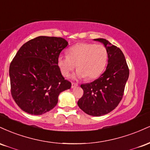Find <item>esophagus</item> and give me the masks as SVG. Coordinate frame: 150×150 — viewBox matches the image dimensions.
Masks as SVG:
<instances>
[{"label": "esophagus", "mask_w": 150, "mask_h": 150, "mask_svg": "<svg viewBox=\"0 0 150 150\" xmlns=\"http://www.w3.org/2000/svg\"><path fill=\"white\" fill-rule=\"evenodd\" d=\"M77 85H77V83H75V82H72L71 87H72V88H75V87H76Z\"/></svg>", "instance_id": "esophagus-1"}]
</instances>
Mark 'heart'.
<instances>
[{
    "instance_id": "heart-1",
    "label": "heart",
    "mask_w": 150,
    "mask_h": 150,
    "mask_svg": "<svg viewBox=\"0 0 150 150\" xmlns=\"http://www.w3.org/2000/svg\"><path fill=\"white\" fill-rule=\"evenodd\" d=\"M107 49L104 45L92 43H78L68 49V55L58 58L62 75L68 77L77 66V78L93 80L104 72L108 62Z\"/></svg>"
}]
</instances>
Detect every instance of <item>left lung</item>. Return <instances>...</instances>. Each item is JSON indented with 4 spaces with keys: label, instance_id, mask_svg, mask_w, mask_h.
<instances>
[{
    "label": "left lung",
    "instance_id": "left-lung-1",
    "mask_svg": "<svg viewBox=\"0 0 150 150\" xmlns=\"http://www.w3.org/2000/svg\"><path fill=\"white\" fill-rule=\"evenodd\" d=\"M104 44L108 54L104 73L90 83L80 85L84 91L77 105L84 112L101 116L112 111L123 98L129 77V69L122 51L104 39H95Z\"/></svg>",
    "mask_w": 150,
    "mask_h": 150
}]
</instances>
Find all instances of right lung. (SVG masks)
<instances>
[{"label":"right lung","instance_id":"right-lung-1","mask_svg":"<svg viewBox=\"0 0 150 150\" xmlns=\"http://www.w3.org/2000/svg\"><path fill=\"white\" fill-rule=\"evenodd\" d=\"M68 45L61 37L40 36L21 46L10 65L11 94L22 111L42 115L56 106L60 93L70 89L58 65Z\"/></svg>","mask_w":150,"mask_h":150}]
</instances>
